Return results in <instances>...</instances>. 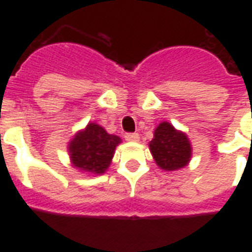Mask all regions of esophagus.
Returning a JSON list of instances; mask_svg holds the SVG:
<instances>
[{"instance_id":"1","label":"esophagus","mask_w":252,"mask_h":252,"mask_svg":"<svg viewBox=\"0 0 252 252\" xmlns=\"http://www.w3.org/2000/svg\"><path fill=\"white\" fill-rule=\"evenodd\" d=\"M139 139H140L139 133H126V140H128V142L136 143L139 142Z\"/></svg>"}]
</instances>
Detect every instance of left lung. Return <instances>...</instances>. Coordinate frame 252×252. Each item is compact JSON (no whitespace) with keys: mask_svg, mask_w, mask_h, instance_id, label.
<instances>
[{"mask_svg":"<svg viewBox=\"0 0 252 252\" xmlns=\"http://www.w3.org/2000/svg\"><path fill=\"white\" fill-rule=\"evenodd\" d=\"M153 158L163 171H177L189 164L193 154L191 143L185 132L177 129L169 121H162L154 131L148 144Z\"/></svg>","mask_w":252,"mask_h":252,"instance_id":"8db88e82","label":"left lung"}]
</instances>
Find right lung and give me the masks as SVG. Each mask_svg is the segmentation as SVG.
<instances>
[{
	"label": "right lung",
	"instance_id": "add662e5",
	"mask_svg": "<svg viewBox=\"0 0 252 252\" xmlns=\"http://www.w3.org/2000/svg\"><path fill=\"white\" fill-rule=\"evenodd\" d=\"M120 143L117 135L108 133L104 126L90 121L85 128L75 132L68 142L67 151L71 166L86 174H104Z\"/></svg>",
	"mask_w": 252,
	"mask_h": 252
}]
</instances>
